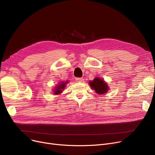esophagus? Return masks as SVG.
<instances>
[{
  "mask_svg": "<svg viewBox=\"0 0 155 155\" xmlns=\"http://www.w3.org/2000/svg\"><path fill=\"white\" fill-rule=\"evenodd\" d=\"M75 80L77 82H83L84 79L83 78H76Z\"/></svg>",
  "mask_w": 155,
  "mask_h": 155,
  "instance_id": "obj_1",
  "label": "esophagus"
}]
</instances>
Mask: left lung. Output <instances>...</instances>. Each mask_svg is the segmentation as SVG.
<instances>
[{"instance_id":"1","label":"left lung","mask_w":155,"mask_h":155,"mask_svg":"<svg viewBox=\"0 0 155 155\" xmlns=\"http://www.w3.org/2000/svg\"><path fill=\"white\" fill-rule=\"evenodd\" d=\"M89 85H91L92 89L98 94L107 93L109 89L107 83H105L104 80L99 77H95L92 81H90Z\"/></svg>"}]
</instances>
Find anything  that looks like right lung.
Listing matches in <instances>:
<instances>
[{
    "mask_svg": "<svg viewBox=\"0 0 155 155\" xmlns=\"http://www.w3.org/2000/svg\"><path fill=\"white\" fill-rule=\"evenodd\" d=\"M68 83V81H67V82H64L59 83V84L56 87H55V88H54V91H53L54 94L58 95V94H60V93H61L63 89L65 88V87H66V84Z\"/></svg>",
    "mask_w": 155,
    "mask_h": 155,
    "instance_id": "add662e5",
    "label": "right lung"
}]
</instances>
